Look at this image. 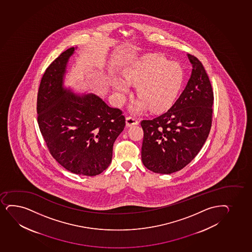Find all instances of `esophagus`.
Masks as SVG:
<instances>
[{"instance_id":"obj_1","label":"esophagus","mask_w":252,"mask_h":252,"mask_svg":"<svg viewBox=\"0 0 252 252\" xmlns=\"http://www.w3.org/2000/svg\"><path fill=\"white\" fill-rule=\"evenodd\" d=\"M138 124H139V121L136 118H134V117H127L126 118V125L127 127H131V126L137 125Z\"/></svg>"}]
</instances>
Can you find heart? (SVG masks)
Returning <instances> with one entry per match:
<instances>
[{
    "label": "heart",
    "mask_w": 252,
    "mask_h": 252,
    "mask_svg": "<svg viewBox=\"0 0 252 252\" xmlns=\"http://www.w3.org/2000/svg\"><path fill=\"white\" fill-rule=\"evenodd\" d=\"M125 78L117 76L112 81L119 103L130 92L129 84L134 85L139 99L131 106L132 111L142 113L150 107L154 113H160L176 101L183 87L184 73L178 63L159 55H145L127 67Z\"/></svg>",
    "instance_id": "1"
}]
</instances>
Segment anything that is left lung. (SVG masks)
Instances as JSON below:
<instances>
[{
  "label": "left lung",
  "instance_id": "left-lung-1",
  "mask_svg": "<svg viewBox=\"0 0 252 252\" xmlns=\"http://www.w3.org/2000/svg\"><path fill=\"white\" fill-rule=\"evenodd\" d=\"M191 77L173 106L152 120H143L142 162L160 174L182 170L197 156L211 128L214 93L203 64L188 55Z\"/></svg>",
  "mask_w": 252,
  "mask_h": 252
}]
</instances>
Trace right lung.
<instances>
[{
    "mask_svg": "<svg viewBox=\"0 0 252 252\" xmlns=\"http://www.w3.org/2000/svg\"><path fill=\"white\" fill-rule=\"evenodd\" d=\"M75 49L65 50L45 70L38 88V123L56 161L72 173L93 177L110 165L125 118L98 95H77L64 87L67 64Z\"/></svg>",
    "mask_w": 252,
    "mask_h": 252,
    "instance_id": "1",
    "label": "right lung"
}]
</instances>
